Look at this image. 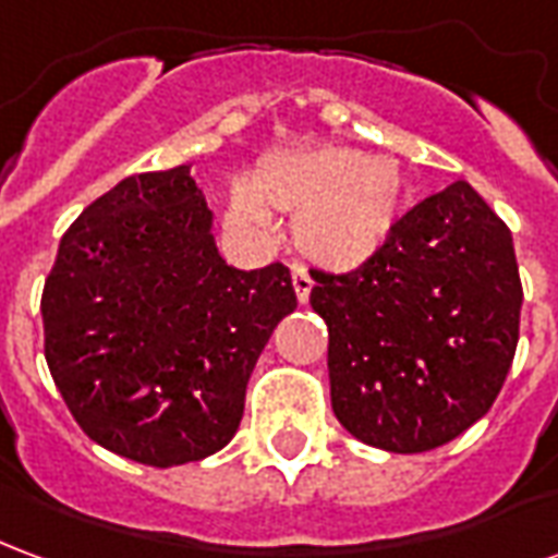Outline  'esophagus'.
Returning a JSON list of instances; mask_svg holds the SVG:
<instances>
[{
	"instance_id": "esophagus-1",
	"label": "esophagus",
	"mask_w": 558,
	"mask_h": 558,
	"mask_svg": "<svg viewBox=\"0 0 558 558\" xmlns=\"http://www.w3.org/2000/svg\"><path fill=\"white\" fill-rule=\"evenodd\" d=\"M292 287H295V295H299V302H302V304L311 299L314 280H311V275H307L302 266H292Z\"/></svg>"
}]
</instances>
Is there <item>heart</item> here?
Returning <instances> with one entry per match:
<instances>
[{
    "label": "heart",
    "instance_id": "1",
    "mask_svg": "<svg viewBox=\"0 0 558 558\" xmlns=\"http://www.w3.org/2000/svg\"><path fill=\"white\" fill-rule=\"evenodd\" d=\"M403 175L391 160L355 148L319 146L275 151L254 184L230 191V218L259 235L275 232L271 209L295 215L292 239L304 259L331 271L371 263L398 230Z\"/></svg>",
    "mask_w": 558,
    "mask_h": 558
}]
</instances>
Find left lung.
<instances>
[{"instance_id":"obj_1","label":"left lung","mask_w":558,"mask_h":558,"mask_svg":"<svg viewBox=\"0 0 558 558\" xmlns=\"http://www.w3.org/2000/svg\"><path fill=\"white\" fill-rule=\"evenodd\" d=\"M311 278L331 410L355 439L418 454L490 410L514 362L523 287L511 230L472 184L421 199L371 263Z\"/></svg>"}]
</instances>
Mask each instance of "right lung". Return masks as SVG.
Segmentation results:
<instances>
[{
  "instance_id": "add662e5",
  "label": "right lung",
  "mask_w": 558,
  "mask_h": 558,
  "mask_svg": "<svg viewBox=\"0 0 558 558\" xmlns=\"http://www.w3.org/2000/svg\"><path fill=\"white\" fill-rule=\"evenodd\" d=\"M290 268L227 266L191 167L128 175L83 208L44 280V355L83 433L146 466L230 442Z\"/></svg>"
}]
</instances>
